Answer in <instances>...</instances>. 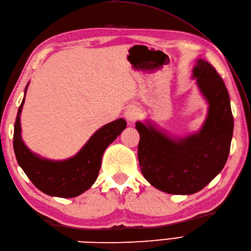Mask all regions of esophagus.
I'll return each instance as SVG.
<instances>
[{
    "label": "esophagus",
    "instance_id": "esophagus-1",
    "mask_svg": "<svg viewBox=\"0 0 251 251\" xmlns=\"http://www.w3.org/2000/svg\"><path fill=\"white\" fill-rule=\"evenodd\" d=\"M140 114L141 112L139 109L136 108V106H130V108H128L125 111L124 116L128 122H135L137 119H139Z\"/></svg>",
    "mask_w": 251,
    "mask_h": 251
}]
</instances>
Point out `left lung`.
Instances as JSON below:
<instances>
[{"label":"left lung","mask_w":251,"mask_h":251,"mask_svg":"<svg viewBox=\"0 0 251 251\" xmlns=\"http://www.w3.org/2000/svg\"><path fill=\"white\" fill-rule=\"evenodd\" d=\"M192 78L208 103L199 131L178 137L149 120L136 122L143 177L169 194L189 195L204 189L225 167L230 153L234 120L225 82L204 59L196 60Z\"/></svg>","instance_id":"1"}]
</instances>
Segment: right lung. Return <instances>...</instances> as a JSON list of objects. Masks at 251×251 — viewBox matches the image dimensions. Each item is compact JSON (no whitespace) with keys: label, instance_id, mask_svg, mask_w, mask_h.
I'll return each instance as SVG.
<instances>
[{"label":"right lung","instance_id":"obj_1","mask_svg":"<svg viewBox=\"0 0 251 251\" xmlns=\"http://www.w3.org/2000/svg\"><path fill=\"white\" fill-rule=\"evenodd\" d=\"M29 83L25 88L26 94ZM25 97L18 109L14 128V151L19 166L37 189L43 193L70 199L87 191L98 178L105 149L126 128L124 119L105 124L89 138L75 155L61 161L40 156L25 146L21 138L20 115Z\"/></svg>","mask_w":251,"mask_h":251}]
</instances>
